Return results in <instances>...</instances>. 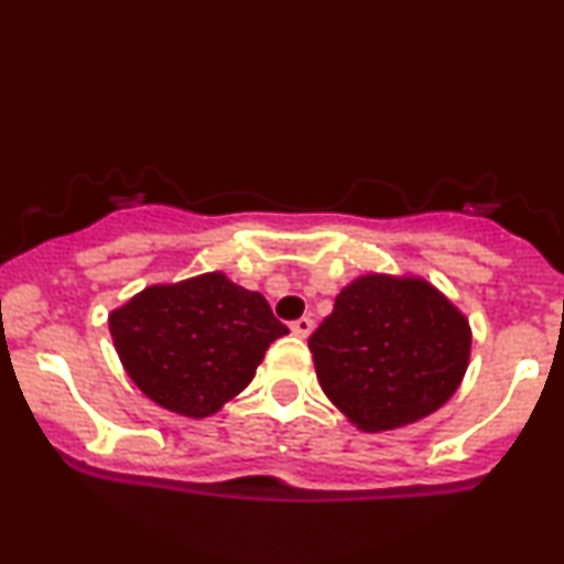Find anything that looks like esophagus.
I'll use <instances>...</instances> for the list:
<instances>
[{
    "label": "esophagus",
    "instance_id": "esophagus-1",
    "mask_svg": "<svg viewBox=\"0 0 564 564\" xmlns=\"http://www.w3.org/2000/svg\"><path fill=\"white\" fill-rule=\"evenodd\" d=\"M292 334L295 336H300V339H308V336L313 334V328H316V324H313V318H308V316H303V318H297V321H292Z\"/></svg>",
    "mask_w": 564,
    "mask_h": 564
}]
</instances>
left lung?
Listing matches in <instances>:
<instances>
[{
  "label": "left lung",
  "mask_w": 564,
  "mask_h": 564,
  "mask_svg": "<svg viewBox=\"0 0 564 564\" xmlns=\"http://www.w3.org/2000/svg\"><path fill=\"white\" fill-rule=\"evenodd\" d=\"M321 389L362 433L414 425L458 391L469 318L416 274L365 272L308 339Z\"/></svg>",
  "instance_id": "8db88e82"
}]
</instances>
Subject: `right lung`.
<instances>
[{"label":"right lung","instance_id":"1","mask_svg":"<svg viewBox=\"0 0 564 564\" xmlns=\"http://www.w3.org/2000/svg\"><path fill=\"white\" fill-rule=\"evenodd\" d=\"M127 376L158 406L217 414L251 383L269 345L290 334L261 292L225 272L150 284L108 316Z\"/></svg>","mask_w":564,"mask_h":564}]
</instances>
